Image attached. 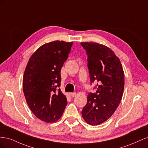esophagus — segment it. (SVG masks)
<instances>
[{
    "label": "esophagus",
    "instance_id": "34e87169",
    "mask_svg": "<svg viewBox=\"0 0 148 148\" xmlns=\"http://www.w3.org/2000/svg\"><path fill=\"white\" fill-rule=\"evenodd\" d=\"M70 95H71V97H75V96H77V93L75 92H71V93H70Z\"/></svg>",
    "mask_w": 148,
    "mask_h": 148
}]
</instances>
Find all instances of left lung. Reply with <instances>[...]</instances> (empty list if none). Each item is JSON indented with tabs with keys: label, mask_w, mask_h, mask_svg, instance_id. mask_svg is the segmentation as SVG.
<instances>
[{
	"label": "left lung",
	"mask_w": 148,
	"mask_h": 148,
	"mask_svg": "<svg viewBox=\"0 0 148 148\" xmlns=\"http://www.w3.org/2000/svg\"><path fill=\"white\" fill-rule=\"evenodd\" d=\"M88 56V68L91 84L97 91L89 92L82 116L91 125H97L109 119L117 109L124 89V73L122 64L114 52L96 42H82Z\"/></svg>",
	"instance_id": "8db88e82"
}]
</instances>
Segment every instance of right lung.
Masks as SVG:
<instances>
[{
  "label": "right lung",
  "mask_w": 148,
  "mask_h": 148,
  "mask_svg": "<svg viewBox=\"0 0 148 148\" xmlns=\"http://www.w3.org/2000/svg\"><path fill=\"white\" fill-rule=\"evenodd\" d=\"M73 42L56 41L44 44L31 56L23 75L26 101L36 117L47 123L62 115L67 104L60 89V71Z\"/></svg>",
  "instance_id": "add662e5"
}]
</instances>
